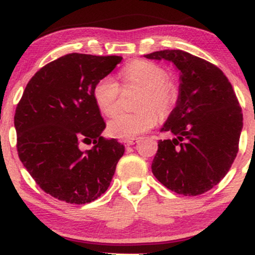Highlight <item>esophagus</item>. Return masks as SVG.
<instances>
[{"instance_id":"34e87169","label":"esophagus","mask_w":255,"mask_h":255,"mask_svg":"<svg viewBox=\"0 0 255 255\" xmlns=\"http://www.w3.org/2000/svg\"><path fill=\"white\" fill-rule=\"evenodd\" d=\"M137 141H139V137H133V139L124 140V145H126V146H130V145L136 144Z\"/></svg>"}]
</instances>
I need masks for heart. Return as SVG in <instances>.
<instances>
[{"label": "heart", "mask_w": 255, "mask_h": 255, "mask_svg": "<svg viewBox=\"0 0 255 255\" xmlns=\"http://www.w3.org/2000/svg\"><path fill=\"white\" fill-rule=\"evenodd\" d=\"M126 86L140 90L134 114H120L108 124V133L116 139H133L150 130L160 119L168 118L176 108L180 90L177 85L166 80L168 73L159 64L145 60H135L122 71ZM119 84L111 77H104L93 87V99L102 114L115 115L119 111Z\"/></svg>", "instance_id": "heart-1"}]
</instances>
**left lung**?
I'll use <instances>...</instances> for the list:
<instances>
[{"mask_svg":"<svg viewBox=\"0 0 255 255\" xmlns=\"http://www.w3.org/2000/svg\"><path fill=\"white\" fill-rule=\"evenodd\" d=\"M171 61L180 71V97L160 130L152 172L177 194L194 197L210 191L229 171L239 152L242 109L230 81L215 64L182 50L145 55Z\"/></svg>","mask_w":255,"mask_h":255,"instance_id":"1","label":"left lung"}]
</instances>
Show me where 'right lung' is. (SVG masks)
I'll return each mask as SVG.
<instances>
[{
	"mask_svg": "<svg viewBox=\"0 0 255 255\" xmlns=\"http://www.w3.org/2000/svg\"><path fill=\"white\" fill-rule=\"evenodd\" d=\"M121 56L73 54L45 64L22 93L14 126L20 160L44 192L69 204H86L110 186L125 146L101 135L105 122L93 87ZM94 147L83 151L81 143Z\"/></svg>",
	"mask_w": 255,
	"mask_h": 255,
	"instance_id": "1",
	"label": "right lung"
}]
</instances>
